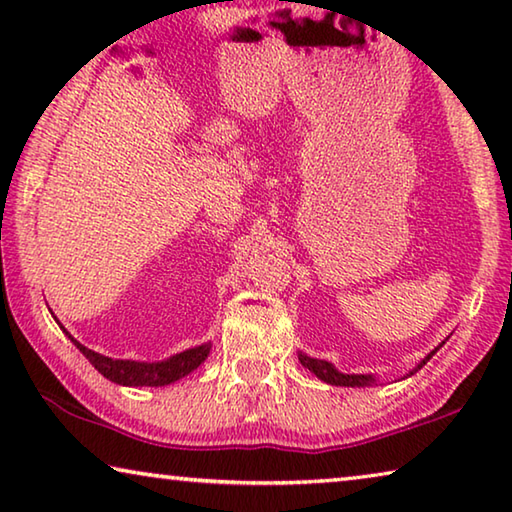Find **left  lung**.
Here are the masks:
<instances>
[{
    "label": "left lung",
    "instance_id": "1",
    "mask_svg": "<svg viewBox=\"0 0 512 512\" xmlns=\"http://www.w3.org/2000/svg\"><path fill=\"white\" fill-rule=\"evenodd\" d=\"M443 343H445V341H443ZM443 343H440L438 348H443ZM438 348L431 350V352L427 354V357H424V359L418 363V366H415L413 370H409V375H406V377L415 375V372H418V370L424 366V363H427V361L433 357V354L438 352ZM298 359H300L302 366L314 372V375H316L318 379H323V381H327V384H332V386H352V388H354V386H372V384H375V381H377L372 375H343V372L336 370L329 361L311 359V357H307V354H302V352L298 354Z\"/></svg>",
    "mask_w": 512,
    "mask_h": 512
}]
</instances>
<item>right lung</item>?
<instances>
[{
  "label": "right lung",
  "instance_id": "right-lung-1",
  "mask_svg": "<svg viewBox=\"0 0 512 512\" xmlns=\"http://www.w3.org/2000/svg\"><path fill=\"white\" fill-rule=\"evenodd\" d=\"M69 336V332H65ZM72 343L83 352V357L88 359L94 368H97L103 377L115 381L121 386H167L173 381L183 379L189 372L196 370L210 354V343L198 345V348L185 350L173 357L158 361V363H146V361H128V359H110L103 354L88 350L81 345L74 336H69Z\"/></svg>",
  "mask_w": 512,
  "mask_h": 512
}]
</instances>
